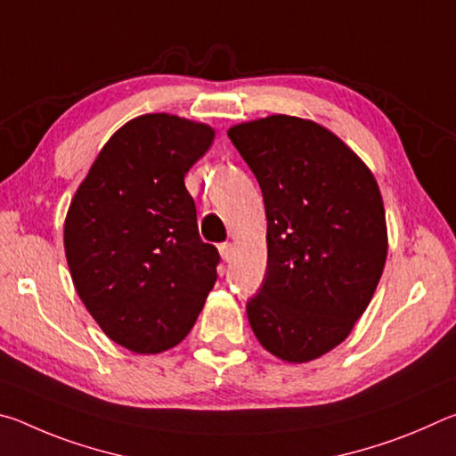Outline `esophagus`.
I'll return each mask as SVG.
<instances>
[{"instance_id":"34e87169","label":"esophagus","mask_w":456,"mask_h":456,"mask_svg":"<svg viewBox=\"0 0 456 456\" xmlns=\"http://www.w3.org/2000/svg\"><path fill=\"white\" fill-rule=\"evenodd\" d=\"M219 253H221V257H223V261H229L233 259V253H235V247H233V243H221L219 245Z\"/></svg>"}]
</instances>
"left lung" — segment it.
Masks as SVG:
<instances>
[{
    "label": "left lung",
    "mask_w": 456,
    "mask_h": 456,
    "mask_svg": "<svg viewBox=\"0 0 456 456\" xmlns=\"http://www.w3.org/2000/svg\"><path fill=\"white\" fill-rule=\"evenodd\" d=\"M264 192L267 269L249 302L253 334L302 364L342 344L372 299L388 251L380 189L328 128L273 114L229 128Z\"/></svg>",
    "instance_id": "obj_1"
}]
</instances>
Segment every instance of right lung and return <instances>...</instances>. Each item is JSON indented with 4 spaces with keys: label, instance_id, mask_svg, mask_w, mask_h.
Here are the masks:
<instances>
[{
    "label": "right lung",
    "instance_id": "obj_1",
    "mask_svg": "<svg viewBox=\"0 0 456 456\" xmlns=\"http://www.w3.org/2000/svg\"><path fill=\"white\" fill-rule=\"evenodd\" d=\"M215 130L144 114L110 136L76 191L64 225L76 291L114 342L136 354L173 348L217 281L219 251L199 237L184 175Z\"/></svg>",
    "mask_w": 456,
    "mask_h": 456
}]
</instances>
